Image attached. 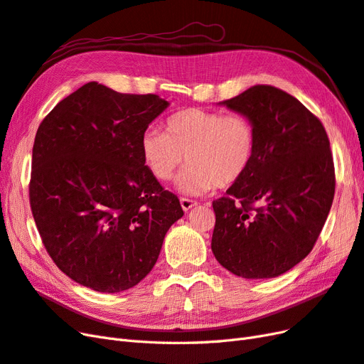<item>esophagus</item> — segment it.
Instances as JSON below:
<instances>
[{
	"mask_svg": "<svg viewBox=\"0 0 364 364\" xmlns=\"http://www.w3.org/2000/svg\"><path fill=\"white\" fill-rule=\"evenodd\" d=\"M197 205V202L196 200H193V199H186V197H181V206H182V209L183 211L186 213V211H190L191 208H194Z\"/></svg>",
	"mask_w": 364,
	"mask_h": 364,
	"instance_id": "1",
	"label": "esophagus"
}]
</instances>
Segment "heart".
<instances>
[{
    "label": "heart",
    "instance_id": "b5f03b06",
    "mask_svg": "<svg viewBox=\"0 0 364 364\" xmlns=\"http://www.w3.org/2000/svg\"><path fill=\"white\" fill-rule=\"evenodd\" d=\"M141 153L158 181H170L186 158L190 165L176 186L186 194H203L245 178L255 159L257 127L245 114L183 109L164 121V134L146 132Z\"/></svg>",
    "mask_w": 364,
    "mask_h": 364
}]
</instances>
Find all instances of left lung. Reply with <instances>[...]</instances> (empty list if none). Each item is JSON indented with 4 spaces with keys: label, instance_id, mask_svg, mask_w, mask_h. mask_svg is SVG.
Here are the masks:
<instances>
[{
    "label": "left lung",
    "instance_id": "1",
    "mask_svg": "<svg viewBox=\"0 0 364 364\" xmlns=\"http://www.w3.org/2000/svg\"><path fill=\"white\" fill-rule=\"evenodd\" d=\"M220 105L252 118L257 153L245 178L213 202V253L237 277H279L311 252L331 209L328 135L297 98L270 85Z\"/></svg>",
    "mask_w": 364,
    "mask_h": 364
}]
</instances>
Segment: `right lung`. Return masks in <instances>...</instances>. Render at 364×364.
I'll return each mask as SVG.
<instances>
[{
	"label": "right lung",
	"mask_w": 364,
	"mask_h": 364,
	"mask_svg": "<svg viewBox=\"0 0 364 364\" xmlns=\"http://www.w3.org/2000/svg\"><path fill=\"white\" fill-rule=\"evenodd\" d=\"M155 94L90 82L43 118L33 144L30 206L42 243L73 281L102 293L134 287L183 215L142 161L141 139L167 109Z\"/></svg>",
	"instance_id": "1"
}]
</instances>
